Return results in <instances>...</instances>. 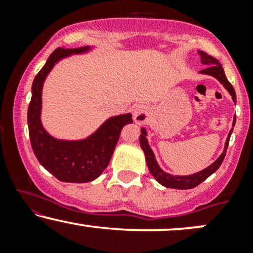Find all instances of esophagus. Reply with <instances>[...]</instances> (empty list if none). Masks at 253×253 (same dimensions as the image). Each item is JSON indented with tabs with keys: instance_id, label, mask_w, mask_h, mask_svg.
Masks as SVG:
<instances>
[{
	"instance_id": "1",
	"label": "esophagus",
	"mask_w": 253,
	"mask_h": 253,
	"mask_svg": "<svg viewBox=\"0 0 253 253\" xmlns=\"http://www.w3.org/2000/svg\"><path fill=\"white\" fill-rule=\"evenodd\" d=\"M150 118V107L146 104L139 103L134 107L133 110V119L138 125L146 124L147 120Z\"/></svg>"
}]
</instances>
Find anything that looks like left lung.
<instances>
[{
	"instance_id": "obj_1",
	"label": "left lung",
	"mask_w": 253,
	"mask_h": 253,
	"mask_svg": "<svg viewBox=\"0 0 253 253\" xmlns=\"http://www.w3.org/2000/svg\"><path fill=\"white\" fill-rule=\"evenodd\" d=\"M200 57H201V63L205 64V65H208L207 68H205L203 70L200 71V74L202 75H208V76H211L214 78H216L220 83L225 86V89L229 92V95L232 96V100L233 102H237V96H236V91H234V88L232 86V84L228 82V80L226 78L225 71H223L222 65L220 64L219 60L216 58L210 56L206 52L203 51H199ZM236 125V117L233 118V125H232V129L229 130L227 139H226L225 143V147H223V151L221 155L219 156V158L214 162L213 164H211L210 167H207L206 169H203L199 172L193 173V175H188V176H178V175H171V173L165 172V171L159 167L158 163L156 161L155 153H153L152 149L150 147L149 141H147V132L146 129L141 128V134L139 136V140H140V146L143 149L144 153H145V159H146V164L147 168H149L151 175L156 178V181L158 183H161L162 185L167 188H172V189H193V188L197 187L200 183H202L205 179H207L211 173H214L215 171L219 169L220 165H221L223 158L226 156V151H227L228 147V143H229V138H231L232 132H233V127Z\"/></svg>"
}]
</instances>
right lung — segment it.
I'll use <instances>...</instances> for the list:
<instances>
[{"label": "right lung", "instance_id": "add662e5", "mask_svg": "<svg viewBox=\"0 0 253 253\" xmlns=\"http://www.w3.org/2000/svg\"><path fill=\"white\" fill-rule=\"evenodd\" d=\"M92 46L57 48L38 72L32 84V98L27 121L32 149L39 163L56 178L68 183H86L96 179L108 167L125 125L132 124V114L107 119L92 134L80 140H64L52 136L42 124V95L46 77L53 66L71 54L91 51Z\"/></svg>", "mask_w": 253, "mask_h": 253}]
</instances>
